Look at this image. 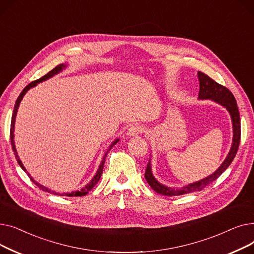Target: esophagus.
Returning <instances> with one entry per match:
<instances>
[{"mask_svg": "<svg viewBox=\"0 0 254 254\" xmlns=\"http://www.w3.org/2000/svg\"><path fill=\"white\" fill-rule=\"evenodd\" d=\"M142 130H143V127H142L141 126H139V125H132V126H130V127L127 128V134L128 136H130V137L137 136L138 134H140V132H142Z\"/></svg>", "mask_w": 254, "mask_h": 254, "instance_id": "obj_1", "label": "esophagus"}]
</instances>
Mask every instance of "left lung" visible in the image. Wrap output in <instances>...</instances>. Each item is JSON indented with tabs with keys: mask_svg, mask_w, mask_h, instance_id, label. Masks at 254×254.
<instances>
[{
	"mask_svg": "<svg viewBox=\"0 0 254 254\" xmlns=\"http://www.w3.org/2000/svg\"><path fill=\"white\" fill-rule=\"evenodd\" d=\"M197 77L199 81L198 100H212L213 102H215L221 105L222 107H224V108L230 113L232 118V124H233V143H232L229 154L226 155L223 163L214 173H213V174L209 175L208 177L199 181L190 183L189 185H184L181 189L169 188V186L158 182L152 174L151 163L149 159V163L145 171V179L147 180L148 184L151 186V189L154 191H156L157 193H161L163 195L173 196V195H181V194L194 192V191H201L203 189L206 188L207 185L216 180L222 173L229 168V166L233 162V159L235 158L239 148L240 138H241V123H240V113L238 110L237 102L234 95L228 88L218 84L217 82L214 81V80L211 79L208 75L202 72H197Z\"/></svg>",
	"mask_w": 254,
	"mask_h": 254,
	"instance_id": "1",
	"label": "left lung"
}]
</instances>
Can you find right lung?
Wrapping results in <instances>:
<instances>
[{
	"label": "right lung",
	"instance_id": "obj_1",
	"mask_svg": "<svg viewBox=\"0 0 254 254\" xmlns=\"http://www.w3.org/2000/svg\"><path fill=\"white\" fill-rule=\"evenodd\" d=\"M65 68H66V64H61L57 65L55 69L51 70L49 73H47L45 76H43V77H41L40 79L36 80V81L31 82L29 85H26V86L23 88V90L20 92L19 97L17 98V100H16V102H15L14 109H13V114H12V119H11V127H10V139H11L12 149H13V151H14V154H15V157H16V161H17L18 165L21 167V169L26 173V174H28V176L31 178V180H32V181H33V182L38 186V188H39L40 190H42L43 191H46V192H49V193H51V194L66 195V196H82V195L87 194V193H88V191H90L93 188H95V185H96V184L98 183V181L100 180L101 175H102V173H103V169H104V164H105L106 156H107V154H108V152L111 150V148L113 147V146H114V145L119 141V139L114 140V141L112 142V144L109 146V148L107 149V151L105 152V154H104V156H103V159H102V162H101V164H100V166H99V169H98L97 173L95 174V176L92 177V179H91V180H90V181H89L85 186H83V188H82L81 190H74V191H72V192H64V193H60V192H57V191H55V190H51L50 189L45 188V186L41 185V184L38 183L37 181H35V180H34V178L29 174V172L26 171V169H25V168H24V166L22 165V162L20 161V158H19V156H18V154H17L16 148H15V143H14V126H15L16 114H17V111H18V107H19V105H20V102H21L22 98L24 97L25 93L28 92V90H29V89H31V88H33V87H35L38 83H40V82H43V81H45V80H47V79H49V78L53 77L55 75H57V74L61 73V72H62L64 69H65Z\"/></svg>",
	"mask_w": 254,
	"mask_h": 254
}]
</instances>
